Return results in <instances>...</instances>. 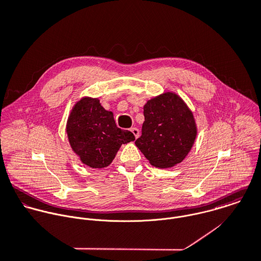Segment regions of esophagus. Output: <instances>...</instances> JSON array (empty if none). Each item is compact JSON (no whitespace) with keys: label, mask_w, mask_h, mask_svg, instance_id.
Masks as SVG:
<instances>
[{"label":"esophagus","mask_w":261,"mask_h":261,"mask_svg":"<svg viewBox=\"0 0 261 261\" xmlns=\"http://www.w3.org/2000/svg\"><path fill=\"white\" fill-rule=\"evenodd\" d=\"M130 130H131V132L134 134L135 138H138V137H139V130H138L136 127H133V128H131Z\"/></svg>","instance_id":"34e87169"}]
</instances>
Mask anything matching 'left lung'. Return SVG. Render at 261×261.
Instances as JSON below:
<instances>
[{"mask_svg":"<svg viewBox=\"0 0 261 261\" xmlns=\"http://www.w3.org/2000/svg\"><path fill=\"white\" fill-rule=\"evenodd\" d=\"M142 134L136 146L155 168L168 169L182 163L197 137L198 129L185 100L174 91H165L143 107Z\"/></svg>","mask_w":261,"mask_h":261,"instance_id":"8db88e82","label":"left lung"}]
</instances>
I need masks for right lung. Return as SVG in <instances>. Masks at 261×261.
Listing matches in <instances>:
<instances>
[{
	"mask_svg": "<svg viewBox=\"0 0 261 261\" xmlns=\"http://www.w3.org/2000/svg\"><path fill=\"white\" fill-rule=\"evenodd\" d=\"M69 144L80 162L93 169L107 168L122 144L135 140L132 132L117 127L114 114L97 97L83 96L73 106L66 124Z\"/></svg>",
	"mask_w": 261,
	"mask_h": 261,
	"instance_id": "1",
	"label": "right lung"
}]
</instances>
